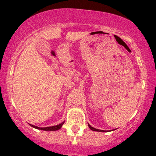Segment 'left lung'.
Instances as JSON below:
<instances>
[{
  "instance_id": "8db88e82",
  "label": "left lung",
  "mask_w": 156,
  "mask_h": 156,
  "mask_svg": "<svg viewBox=\"0 0 156 156\" xmlns=\"http://www.w3.org/2000/svg\"><path fill=\"white\" fill-rule=\"evenodd\" d=\"M88 126H89V129H90L91 130H92V131H99V132H106V131H104V130H99V129H95V128H94V127H92V126H91L89 125V123H88Z\"/></svg>"
}]
</instances>
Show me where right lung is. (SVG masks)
<instances>
[{"label": "right lung", "mask_w": 156, "mask_h": 156, "mask_svg": "<svg viewBox=\"0 0 156 156\" xmlns=\"http://www.w3.org/2000/svg\"><path fill=\"white\" fill-rule=\"evenodd\" d=\"M64 123H65V121H63L62 123H59V125L53 126H50V127H44V128L37 127V126H35L32 125V124H30V125L32 127L35 128V129H40V130H43V131H57V130H59V129H61V127L62 126V125L64 124Z\"/></svg>", "instance_id": "right-lung-1"}]
</instances>
